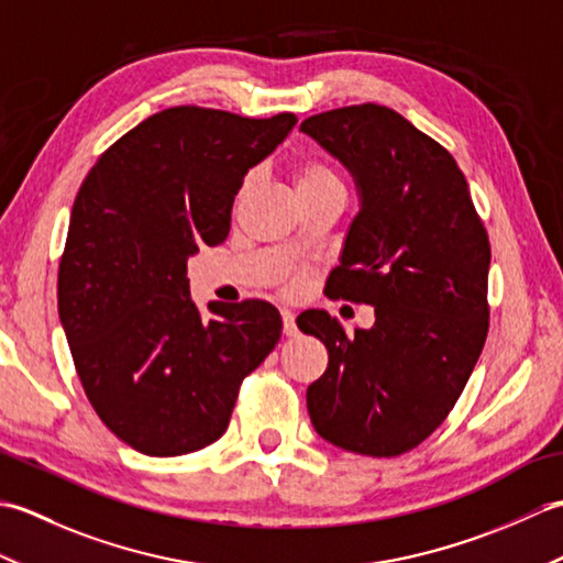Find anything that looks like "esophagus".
<instances>
[{"mask_svg":"<svg viewBox=\"0 0 563 563\" xmlns=\"http://www.w3.org/2000/svg\"><path fill=\"white\" fill-rule=\"evenodd\" d=\"M283 317V333L285 336H297V324H295V314L290 312V309H283L280 312Z\"/></svg>","mask_w":563,"mask_h":563,"instance_id":"34e87169","label":"esophagus"}]
</instances>
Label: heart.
<instances>
[{
    "instance_id": "b5f03b06",
    "label": "heart",
    "mask_w": 563,
    "mask_h": 563,
    "mask_svg": "<svg viewBox=\"0 0 563 563\" xmlns=\"http://www.w3.org/2000/svg\"><path fill=\"white\" fill-rule=\"evenodd\" d=\"M292 184H295L297 196L305 194V190L341 186L336 172H333L327 162L314 159V157H305V159H297L295 162V166H292Z\"/></svg>"
}]
</instances>
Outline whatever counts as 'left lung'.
I'll use <instances>...</instances> for the list:
<instances>
[{
    "label": "left lung",
    "mask_w": 563,
    "mask_h": 563,
    "mask_svg": "<svg viewBox=\"0 0 563 563\" xmlns=\"http://www.w3.org/2000/svg\"><path fill=\"white\" fill-rule=\"evenodd\" d=\"M300 128L361 190L329 297L375 307V327L355 336L327 312L297 319L329 351L309 418L331 445L397 457L445 421L479 361L492 244L457 162L401 113L357 103Z\"/></svg>",
    "instance_id": "left-lung-1"
}]
</instances>
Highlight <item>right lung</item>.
<instances>
[{"mask_svg": "<svg viewBox=\"0 0 563 563\" xmlns=\"http://www.w3.org/2000/svg\"><path fill=\"white\" fill-rule=\"evenodd\" d=\"M295 123L174 106L115 140L79 186L57 312L93 411L142 454L218 440L244 377L280 339L278 309L261 300L210 302L202 319L186 261L224 242L246 172Z\"/></svg>", "mask_w": 563, "mask_h": 563, "instance_id": "add662e5", "label": "right lung"}]
</instances>
